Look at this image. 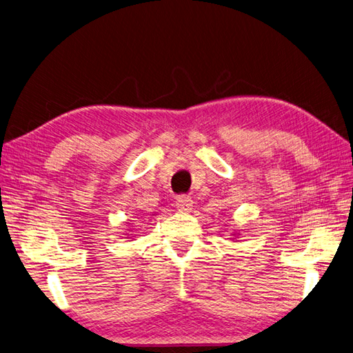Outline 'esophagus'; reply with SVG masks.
<instances>
[{
    "instance_id": "obj_1",
    "label": "esophagus",
    "mask_w": 353,
    "mask_h": 353,
    "mask_svg": "<svg viewBox=\"0 0 353 353\" xmlns=\"http://www.w3.org/2000/svg\"><path fill=\"white\" fill-rule=\"evenodd\" d=\"M192 204H194V201H192V198L189 196V195L179 196L177 201H176L177 209L182 210V212H189V210H191L192 209Z\"/></svg>"
}]
</instances>
